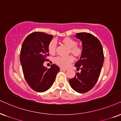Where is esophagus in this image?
I'll use <instances>...</instances> for the list:
<instances>
[{
	"instance_id": "obj_1",
	"label": "esophagus",
	"mask_w": 121,
	"mask_h": 121,
	"mask_svg": "<svg viewBox=\"0 0 121 121\" xmlns=\"http://www.w3.org/2000/svg\"><path fill=\"white\" fill-rule=\"evenodd\" d=\"M60 70H61V71H66L67 69H65V68H60Z\"/></svg>"
}]
</instances>
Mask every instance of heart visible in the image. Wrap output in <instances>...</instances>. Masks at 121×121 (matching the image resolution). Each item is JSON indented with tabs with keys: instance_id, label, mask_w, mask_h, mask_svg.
<instances>
[{
	"instance_id": "obj_1",
	"label": "heart",
	"mask_w": 121,
	"mask_h": 121,
	"mask_svg": "<svg viewBox=\"0 0 121 121\" xmlns=\"http://www.w3.org/2000/svg\"><path fill=\"white\" fill-rule=\"evenodd\" d=\"M62 42L67 46L69 47V52L73 53L74 55L79 56L82 53V47L77 45V42L75 39H71V38L67 37L64 39ZM56 46H57V43H56L55 40L52 39V40L50 41L48 46L49 52L51 54H53V53L55 52ZM74 60V57L71 55L66 56V57L57 56V57L55 58L54 61L58 65L63 67V68H66L71 62H73Z\"/></svg>"
}]
</instances>
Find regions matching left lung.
<instances>
[{
  "instance_id": "left-lung-1",
  "label": "left lung",
  "mask_w": 121,
  "mask_h": 121,
  "mask_svg": "<svg viewBox=\"0 0 121 121\" xmlns=\"http://www.w3.org/2000/svg\"><path fill=\"white\" fill-rule=\"evenodd\" d=\"M75 36L82 44V56L75 65L81 71L69 79V83L74 91L85 93L91 90L98 80L104 61L103 50L99 39L91 33H79Z\"/></svg>"
}]
</instances>
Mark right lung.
<instances>
[{"label": "right lung", "instance_id": "obj_1", "mask_svg": "<svg viewBox=\"0 0 121 121\" xmlns=\"http://www.w3.org/2000/svg\"><path fill=\"white\" fill-rule=\"evenodd\" d=\"M52 35L34 32L26 38L21 47L20 61L26 80L30 88L37 92L49 89L55 80L59 67L53 64L45 68L43 64L49 56L48 46Z\"/></svg>", "mask_w": 121, "mask_h": 121}]
</instances>
